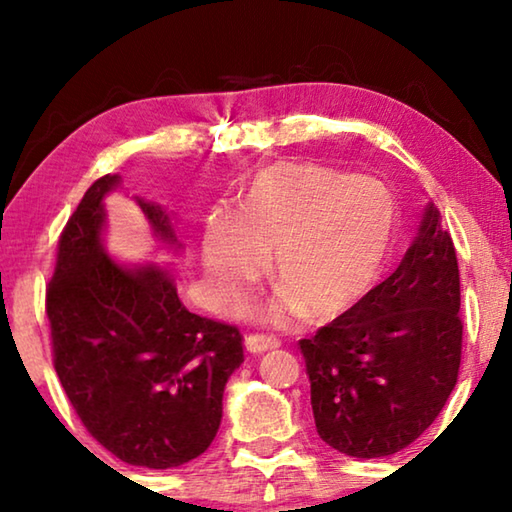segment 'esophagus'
Here are the masks:
<instances>
[{"instance_id": "1", "label": "esophagus", "mask_w": 512, "mask_h": 512, "mask_svg": "<svg viewBox=\"0 0 512 512\" xmlns=\"http://www.w3.org/2000/svg\"><path fill=\"white\" fill-rule=\"evenodd\" d=\"M244 343H246V350L253 354H262V352L273 350L280 345V341H277L275 336H264V334H248Z\"/></svg>"}]
</instances>
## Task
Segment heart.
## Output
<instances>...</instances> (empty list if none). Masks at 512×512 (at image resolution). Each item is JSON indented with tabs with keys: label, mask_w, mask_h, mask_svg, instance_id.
I'll use <instances>...</instances> for the list:
<instances>
[{
	"label": "heart",
	"mask_w": 512,
	"mask_h": 512,
	"mask_svg": "<svg viewBox=\"0 0 512 512\" xmlns=\"http://www.w3.org/2000/svg\"><path fill=\"white\" fill-rule=\"evenodd\" d=\"M397 225L393 196L377 180H359L309 164H275L250 183L237 216L207 221L203 264L230 298H239L273 257L289 296L273 314L302 305L311 320L350 311L377 282Z\"/></svg>",
	"instance_id": "b5f03b06"
}]
</instances>
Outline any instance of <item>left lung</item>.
I'll use <instances>...</instances> for the list:
<instances>
[{"label": "left lung", "instance_id": "8db88e82", "mask_svg": "<svg viewBox=\"0 0 512 512\" xmlns=\"http://www.w3.org/2000/svg\"><path fill=\"white\" fill-rule=\"evenodd\" d=\"M456 250L427 203L391 277L300 341L316 431L336 452L381 458L411 445L443 411L461 366Z\"/></svg>", "mask_w": 512, "mask_h": 512}]
</instances>
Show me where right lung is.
<instances>
[{
    "instance_id": "add662e5",
    "label": "right lung",
    "mask_w": 512,
    "mask_h": 512,
    "mask_svg": "<svg viewBox=\"0 0 512 512\" xmlns=\"http://www.w3.org/2000/svg\"><path fill=\"white\" fill-rule=\"evenodd\" d=\"M119 189V173L99 178L60 235L47 289L54 366L85 429L110 454L169 470L212 445L244 345L237 327L187 311L167 268L110 257L103 201ZM133 201L160 248L183 257L171 214L142 196Z\"/></svg>"
}]
</instances>
